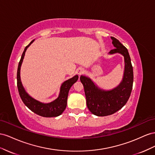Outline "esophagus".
<instances>
[{
  "label": "esophagus",
  "mask_w": 155,
  "mask_h": 155,
  "mask_svg": "<svg viewBox=\"0 0 155 155\" xmlns=\"http://www.w3.org/2000/svg\"><path fill=\"white\" fill-rule=\"evenodd\" d=\"M84 72V69L82 68H78V69L77 70V74H79V75L82 74Z\"/></svg>",
  "instance_id": "obj_1"
}]
</instances>
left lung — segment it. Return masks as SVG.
<instances>
[{
    "label": "left lung",
    "instance_id": "1",
    "mask_svg": "<svg viewBox=\"0 0 155 155\" xmlns=\"http://www.w3.org/2000/svg\"><path fill=\"white\" fill-rule=\"evenodd\" d=\"M111 39L116 48L110 51V54L120 53L125 58V72L120 84L112 90L104 91L97 87L90 78L82 75L80 77L84 88L87 107L97 116H107L120 110L129 100L133 85V68L127 48L116 38Z\"/></svg>",
    "mask_w": 155,
    "mask_h": 155
}]
</instances>
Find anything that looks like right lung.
I'll return each mask as SVG.
<instances>
[{
	"mask_svg": "<svg viewBox=\"0 0 155 155\" xmlns=\"http://www.w3.org/2000/svg\"><path fill=\"white\" fill-rule=\"evenodd\" d=\"M34 41V39L25 47L19 62L17 73V88H18L19 94L24 104L31 111H32L35 114L45 117L58 116L60 114H62V112L64 111V110L66 108L69 89L73 86V84L77 81L78 76V75H75L73 78L64 82L61 86L59 97L56 100L50 103H42L35 100L32 97H31L25 91L24 87L21 84L20 78V69L21 64L23 62L24 58L25 52L26 49H27V48L31 45V43H32Z\"/></svg>",
	"mask_w": 155,
	"mask_h": 155,
	"instance_id": "obj_1",
	"label": "right lung"
}]
</instances>
